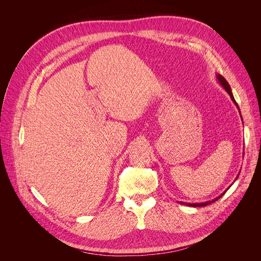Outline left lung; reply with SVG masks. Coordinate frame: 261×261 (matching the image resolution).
<instances>
[{
	"mask_svg": "<svg viewBox=\"0 0 261 261\" xmlns=\"http://www.w3.org/2000/svg\"><path fill=\"white\" fill-rule=\"evenodd\" d=\"M216 78H217V80H218V82L219 84H220L222 87H223V89L228 93V95L230 96V98H231V100H232V102H234L236 106H237V108H238V110H239V107H238V105H237V102H236V100H235V98H234V95H232V93H231V90H230V87H229V85H228V82L225 80V78L224 77H222L220 74H217L216 75ZM240 112V111H239ZM241 115V114H240ZM241 119H242V117H241ZM239 175V174H238ZM238 177V176H237ZM237 177H236V180H237ZM228 189V188H227ZM226 189V190H227ZM226 190L224 191V193H222L220 196L219 197H217V198H215V199H213V200H210V201H206V202H202V203H186V202H180L181 204H183V205H187V206H191V207H201V206H205V205H208V204H211V203H214L215 201H217L218 199H220L225 193H226ZM179 202V201H177Z\"/></svg>",
	"mask_w": 261,
	"mask_h": 261,
	"instance_id": "1",
	"label": "left lung"
}]
</instances>
